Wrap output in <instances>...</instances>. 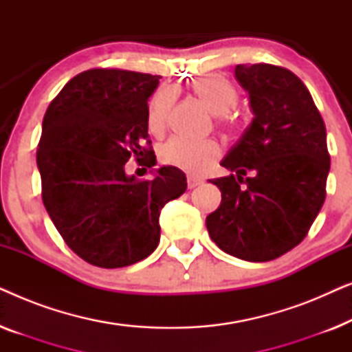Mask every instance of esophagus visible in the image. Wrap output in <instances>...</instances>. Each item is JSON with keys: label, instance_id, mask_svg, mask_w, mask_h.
Masks as SVG:
<instances>
[{"label": "esophagus", "instance_id": "34e87169", "mask_svg": "<svg viewBox=\"0 0 352 352\" xmlns=\"http://www.w3.org/2000/svg\"><path fill=\"white\" fill-rule=\"evenodd\" d=\"M200 184H204V179L197 176H187V187L189 189H194V187H199Z\"/></svg>", "mask_w": 352, "mask_h": 352}]
</instances>
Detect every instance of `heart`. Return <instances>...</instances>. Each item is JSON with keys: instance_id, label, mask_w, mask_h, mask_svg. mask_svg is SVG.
<instances>
[{"instance_id": "1", "label": "heart", "mask_w": 352, "mask_h": 352, "mask_svg": "<svg viewBox=\"0 0 352 352\" xmlns=\"http://www.w3.org/2000/svg\"><path fill=\"white\" fill-rule=\"evenodd\" d=\"M190 91L211 112L218 115L219 123L232 126L235 118L232 109L239 102V93L232 81L221 74H208L190 81ZM176 100L175 89L158 88L148 102L147 126L153 134H162L168 124V117ZM219 144L213 139L171 138L158 148V158L165 165L179 168L190 175H201L219 157Z\"/></svg>"}]
</instances>
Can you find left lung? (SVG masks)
I'll list each match as a JSON object with an SVG mask.
<instances>
[{"instance_id":"1","label":"left lung","mask_w":352,"mask_h":352,"mask_svg":"<svg viewBox=\"0 0 352 352\" xmlns=\"http://www.w3.org/2000/svg\"><path fill=\"white\" fill-rule=\"evenodd\" d=\"M235 76L248 91L254 117L221 162L234 175L210 179L223 200L206 216V229L223 252L264 263L309 232L325 201L330 153L324 120L293 72L240 64Z\"/></svg>"}]
</instances>
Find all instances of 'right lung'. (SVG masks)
I'll use <instances>...</instances> for the list:
<instances>
[{"label": "right lung", "mask_w": 352, "mask_h": 352, "mask_svg": "<svg viewBox=\"0 0 352 352\" xmlns=\"http://www.w3.org/2000/svg\"><path fill=\"white\" fill-rule=\"evenodd\" d=\"M158 78L122 69L81 72L43 118L36 151L43 204L72 252L93 266L124 267L147 258L160 242L162 208L187 189L175 166H162L152 179L124 173L131 157L155 165L147 100Z\"/></svg>", "instance_id": "obj_1"}]
</instances>
